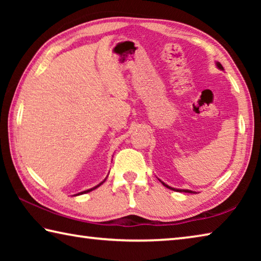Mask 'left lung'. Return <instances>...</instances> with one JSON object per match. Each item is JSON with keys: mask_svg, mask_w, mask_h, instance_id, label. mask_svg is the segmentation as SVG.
Returning a JSON list of instances; mask_svg holds the SVG:
<instances>
[{"mask_svg": "<svg viewBox=\"0 0 261 261\" xmlns=\"http://www.w3.org/2000/svg\"><path fill=\"white\" fill-rule=\"evenodd\" d=\"M216 67H218L220 70H223V67L222 65H221V63H219V62H216ZM160 182L165 185L166 188H168V189H170V190H174V191H180V192H188V193H194V192H192L191 190H180V189H175V188H171V187H169V185H167L166 183H163L162 180H160Z\"/></svg>", "mask_w": 261, "mask_h": 261, "instance_id": "8db88e82", "label": "left lung"}]
</instances>
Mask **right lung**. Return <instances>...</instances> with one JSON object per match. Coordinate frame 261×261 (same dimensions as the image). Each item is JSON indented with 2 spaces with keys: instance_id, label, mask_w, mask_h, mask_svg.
I'll list each match as a JSON object with an SVG mask.
<instances>
[{
  "instance_id": "right-lung-1",
  "label": "right lung",
  "mask_w": 261,
  "mask_h": 261,
  "mask_svg": "<svg viewBox=\"0 0 261 261\" xmlns=\"http://www.w3.org/2000/svg\"><path fill=\"white\" fill-rule=\"evenodd\" d=\"M105 180H106V179H105ZM105 180H103V182H105ZM103 182H101L100 184H98V185H96V187H94V188H92V189H88V190H86V191H83V192H79L78 194H74V196H79V194H83V193H87V192H91V191H93V190H94V189H96V188H99V187H100V185H101V184H102Z\"/></svg>"
}]
</instances>
